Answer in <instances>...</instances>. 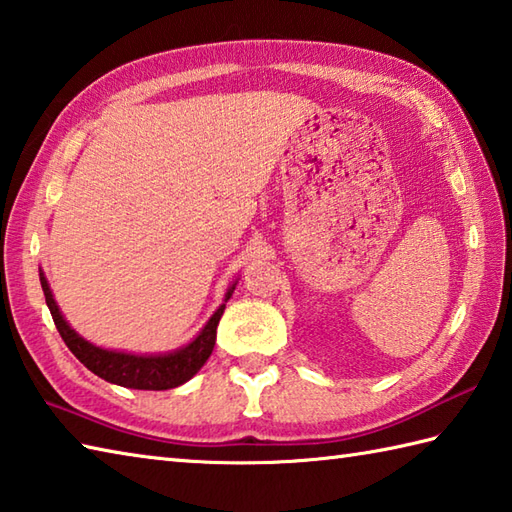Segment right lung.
Listing matches in <instances>:
<instances>
[{
	"label": "right lung",
	"mask_w": 512,
	"mask_h": 512,
	"mask_svg": "<svg viewBox=\"0 0 512 512\" xmlns=\"http://www.w3.org/2000/svg\"><path fill=\"white\" fill-rule=\"evenodd\" d=\"M39 282H42V290L46 297V304L53 315V322L62 335L64 344L70 348L79 362H82L90 373L106 379L110 384L135 388V390H168L179 384L188 382L190 377L197 375V370L206 364L215 348L217 337V324L224 315L226 304L219 306L213 317L208 319L206 326L199 330V335L193 342L186 344L184 348H177L173 353L164 355H133V353H117V350H108L102 346H95L86 342L82 335H77L70 324L64 319L62 310H59L53 290H50L46 277L39 270ZM237 282H233L226 290L224 302H228L233 295Z\"/></svg>",
	"instance_id": "1"
}]
</instances>
